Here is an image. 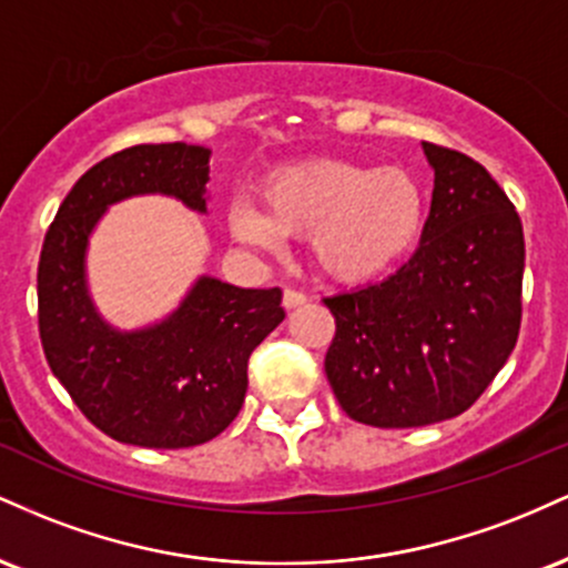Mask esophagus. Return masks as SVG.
Returning a JSON list of instances; mask_svg holds the SVG:
<instances>
[{"label":"esophagus","mask_w":568,"mask_h":568,"mask_svg":"<svg viewBox=\"0 0 568 568\" xmlns=\"http://www.w3.org/2000/svg\"><path fill=\"white\" fill-rule=\"evenodd\" d=\"M302 304H306V293L293 291V288H288V291L283 293V306H285V310H296V306H302Z\"/></svg>","instance_id":"34e87169"}]
</instances>
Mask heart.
Here are the masks:
<instances>
[{"label":"heart","instance_id":"heart-1","mask_svg":"<svg viewBox=\"0 0 568 568\" xmlns=\"http://www.w3.org/2000/svg\"><path fill=\"white\" fill-rule=\"evenodd\" d=\"M262 213L234 205V237L272 245L310 237L317 272L338 283H366L408 256L427 219V194L408 168L344 158L280 165L258 184Z\"/></svg>","mask_w":568,"mask_h":568}]
</instances>
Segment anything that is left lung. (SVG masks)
Here are the masks:
<instances>
[{
  "label": "left lung",
  "mask_w": 568,
  "mask_h": 568,
  "mask_svg": "<svg viewBox=\"0 0 568 568\" xmlns=\"http://www.w3.org/2000/svg\"><path fill=\"white\" fill-rule=\"evenodd\" d=\"M435 171L422 243L382 283L323 298L336 317L325 374L338 406L384 429L452 419L518 342L524 226L480 162L422 143Z\"/></svg>",
  "instance_id": "obj_1"
}]
</instances>
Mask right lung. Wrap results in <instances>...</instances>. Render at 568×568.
<instances>
[{"instance_id":"obj_1","label":"right lung","mask_w":568,"mask_h":568,"mask_svg":"<svg viewBox=\"0 0 568 568\" xmlns=\"http://www.w3.org/2000/svg\"><path fill=\"white\" fill-rule=\"evenodd\" d=\"M211 149L139 143L101 160L71 186L44 234L37 272L39 338L55 379L109 438L189 448L240 414L247 357L283 323L280 288H237L202 275L179 310L139 331L98 315L84 280L95 224L114 202L168 194L205 213Z\"/></svg>"}]
</instances>
